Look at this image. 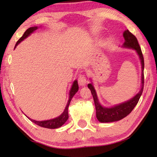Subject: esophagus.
Wrapping results in <instances>:
<instances>
[{
    "instance_id": "34e87169",
    "label": "esophagus",
    "mask_w": 157,
    "mask_h": 157,
    "mask_svg": "<svg viewBox=\"0 0 157 157\" xmlns=\"http://www.w3.org/2000/svg\"><path fill=\"white\" fill-rule=\"evenodd\" d=\"M78 84L80 86H85L86 84L87 83V80H86V77L82 73H81L80 74L78 75Z\"/></svg>"
}]
</instances>
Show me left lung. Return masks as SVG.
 Instances as JSON below:
<instances>
[{
  "instance_id": "1",
  "label": "left lung",
  "mask_w": 157,
  "mask_h": 157,
  "mask_svg": "<svg viewBox=\"0 0 157 157\" xmlns=\"http://www.w3.org/2000/svg\"><path fill=\"white\" fill-rule=\"evenodd\" d=\"M124 38L125 39L123 44V47L128 48L134 49L138 53L139 58H140L141 63V69H142V74H141V88L140 91L134 96L130 100L127 101L122 103L117 106H114L111 108H106V107L102 106L98 101L97 95H96V91L94 89V86L92 83H89L88 87L91 90V94L93 96L94 104L96 106V118L100 122H104V123H108V122H113L119 121L126 116H128L132 112L133 109L137 103L139 102V98H140L141 94H142L144 89V56L141 52L140 46H139L138 40L136 36L131 33L128 30H126L124 32Z\"/></svg>"
}]
</instances>
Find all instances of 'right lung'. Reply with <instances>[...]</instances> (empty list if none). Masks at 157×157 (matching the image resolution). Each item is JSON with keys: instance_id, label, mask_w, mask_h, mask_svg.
<instances>
[{"instance_id": "add662e5", "label": "right lung", "mask_w": 157, "mask_h": 157, "mask_svg": "<svg viewBox=\"0 0 157 157\" xmlns=\"http://www.w3.org/2000/svg\"><path fill=\"white\" fill-rule=\"evenodd\" d=\"M37 27H31L29 29H28L26 31H25V33H23V35L22 36L20 39H19L18 41H17L16 46L18 45V44L25 39V38H27L30 34L31 33H33L34 31H36L37 29ZM15 46V47H16ZM78 90V82L77 81H74V83H73L71 89L70 90V93H69V99L68 101L67 105H66L65 110L62 114L59 116V117L55 118V119H50V120H47V121H35V120H33L31 119H30L29 117H28L29 119L31 120V121H33V123H35L37 125L41 126V127H44V128H57L61 127V126L63 125V124H65V122L67 121L68 119V106H69L73 96H74L77 91Z\"/></svg>"}]
</instances>
